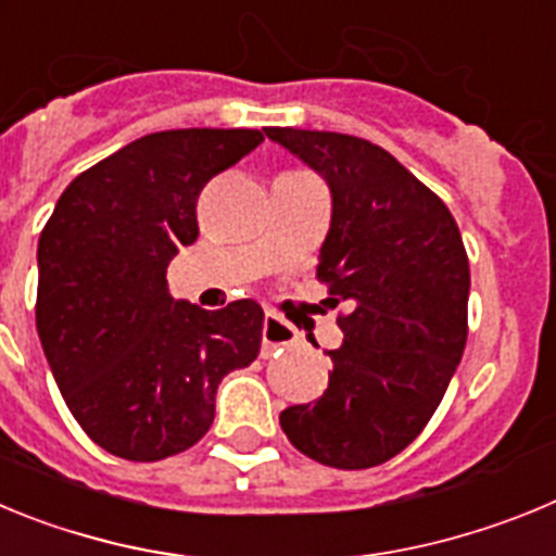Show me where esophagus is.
<instances>
[{"label": "esophagus", "mask_w": 556, "mask_h": 556, "mask_svg": "<svg viewBox=\"0 0 556 556\" xmlns=\"http://www.w3.org/2000/svg\"><path fill=\"white\" fill-rule=\"evenodd\" d=\"M262 356H273L275 351H281L292 342V333H289V326L283 320H278L275 314H264V326H262Z\"/></svg>", "instance_id": "1"}]
</instances>
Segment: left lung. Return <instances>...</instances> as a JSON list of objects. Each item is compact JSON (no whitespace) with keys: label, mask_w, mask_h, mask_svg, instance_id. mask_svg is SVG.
Instances as JSON below:
<instances>
[{"label":"left lung","mask_w":556,"mask_h":556,"mask_svg":"<svg viewBox=\"0 0 556 556\" xmlns=\"http://www.w3.org/2000/svg\"><path fill=\"white\" fill-rule=\"evenodd\" d=\"M331 191L317 275L345 306L328 390L281 412L301 454L342 470L381 465L443 401L468 339L470 269L451 211L390 152L356 136L267 127Z\"/></svg>","instance_id":"8db88e82"}]
</instances>
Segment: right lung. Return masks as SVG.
Wrapping results in <instances>:
<instances>
[{
  "label": "right lung",
  "instance_id": "add662e5",
  "mask_svg": "<svg viewBox=\"0 0 556 556\" xmlns=\"http://www.w3.org/2000/svg\"><path fill=\"white\" fill-rule=\"evenodd\" d=\"M262 141L217 127L141 136L77 175L41 230L38 337L68 412L108 454L191 448L214 424L219 381L258 356V303L175 301L166 267L198 239L203 186Z\"/></svg>",
  "mask_w": 556,
  "mask_h": 556
}]
</instances>
